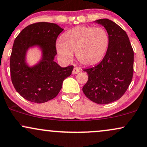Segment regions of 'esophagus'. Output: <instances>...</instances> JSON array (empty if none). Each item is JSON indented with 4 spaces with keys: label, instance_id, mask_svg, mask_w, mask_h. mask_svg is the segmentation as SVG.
Returning a JSON list of instances; mask_svg holds the SVG:
<instances>
[{
    "label": "esophagus",
    "instance_id": "1",
    "mask_svg": "<svg viewBox=\"0 0 147 147\" xmlns=\"http://www.w3.org/2000/svg\"><path fill=\"white\" fill-rule=\"evenodd\" d=\"M80 72V69H79L78 67H75L72 70V74H77Z\"/></svg>",
    "mask_w": 147,
    "mask_h": 147
}]
</instances>
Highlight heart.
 <instances>
[{"mask_svg":"<svg viewBox=\"0 0 147 147\" xmlns=\"http://www.w3.org/2000/svg\"><path fill=\"white\" fill-rule=\"evenodd\" d=\"M109 35L103 28L81 26L63 35L57 42V51L63 61H70L75 53L78 61L92 66L102 59L109 46Z\"/></svg>","mask_w":147,"mask_h":147,"instance_id":"b5f03b06","label":"heart"}]
</instances>
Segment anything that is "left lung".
Listing matches in <instances>:
<instances>
[{"instance_id": "8db88e82", "label": "left lung", "mask_w": 147, "mask_h": 147, "mask_svg": "<svg viewBox=\"0 0 147 147\" xmlns=\"http://www.w3.org/2000/svg\"><path fill=\"white\" fill-rule=\"evenodd\" d=\"M95 22L107 30L109 42L104 58L96 66L84 69L88 80L83 92L92 101L107 104L123 96L134 74V51L126 32L109 19Z\"/></svg>"}]
</instances>
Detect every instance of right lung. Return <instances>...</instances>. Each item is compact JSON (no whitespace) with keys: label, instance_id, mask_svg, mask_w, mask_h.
<instances>
[{"label":"right lung","instance_id":"obj_1","mask_svg":"<svg viewBox=\"0 0 147 147\" xmlns=\"http://www.w3.org/2000/svg\"><path fill=\"white\" fill-rule=\"evenodd\" d=\"M63 30L54 23L37 22L24 28L14 40L10 57L11 81L26 100L42 103L53 99L59 94L63 80L71 75L73 66L62 68L54 61L56 40ZM35 45L40 48L42 57L40 63L30 67L26 54Z\"/></svg>","mask_w":147,"mask_h":147}]
</instances>
